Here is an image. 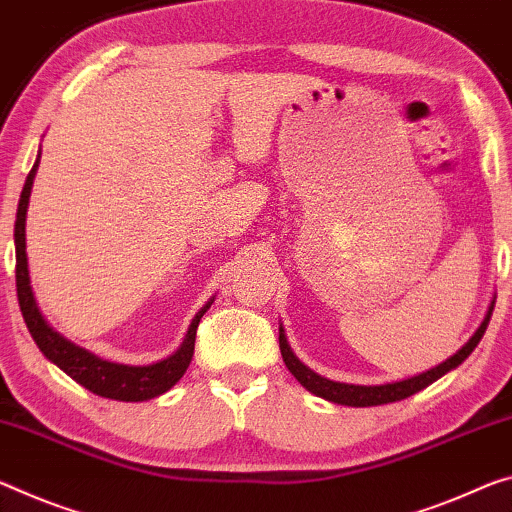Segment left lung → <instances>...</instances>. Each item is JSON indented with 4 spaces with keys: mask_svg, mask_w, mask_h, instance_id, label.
Returning <instances> with one entry per match:
<instances>
[{
    "mask_svg": "<svg viewBox=\"0 0 512 512\" xmlns=\"http://www.w3.org/2000/svg\"><path fill=\"white\" fill-rule=\"evenodd\" d=\"M492 310H494V300L490 303V310H488V314H485L483 323L478 326L472 339H469V342L462 346L458 353H453L449 360H444L442 364H437V367L419 373V376L396 380V383L348 385V383H337V380L323 378V376H319V373H314L310 367H305V364L296 358L287 342V335H285V330H282V326H280V353H282V360H285V364H287V369L291 371V376H294L298 383L307 389V392L321 396V399H326L330 403H339V405H351V408L385 405V403L408 399V396L421 392L424 387L435 383L437 378H442L444 373H449L451 369H456L458 364L465 362L469 358V353L474 351L476 344L481 342V337L485 335V328H488V323H490Z\"/></svg>",
    "mask_w": 512,
    "mask_h": 512,
    "instance_id": "8db88e82",
    "label": "left lung"
}]
</instances>
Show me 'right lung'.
Returning a JSON list of instances; mask_svg holds the SVG:
<instances>
[{
	"mask_svg": "<svg viewBox=\"0 0 512 512\" xmlns=\"http://www.w3.org/2000/svg\"><path fill=\"white\" fill-rule=\"evenodd\" d=\"M38 161H40V154L34 168L29 170L27 182H24V189L20 193V202H18V216H15V285H18V300H20L24 323H27L36 346L43 351L47 360L54 362L61 371H66L72 380H77V383L81 387H86L88 392L104 396V399L148 401V399H154V396L168 392V389L184 376V371L189 369L193 348H196L198 323L214 300H209V303L202 307L196 316H193L182 346L177 348L173 355H168L166 360L148 364V367H132V364L102 360L97 358V355L88 353L86 348L68 342L66 337H61L59 332L45 321V316L40 314L34 291H31L29 269H27L24 221H27L29 196H31V186H34Z\"/></svg>",
	"mask_w": 512,
	"mask_h": 512,
	"instance_id": "1",
	"label": "right lung"
}]
</instances>
